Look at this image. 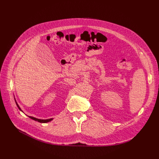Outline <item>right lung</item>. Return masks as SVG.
Instances as JSON below:
<instances>
[{
	"instance_id": "obj_1",
	"label": "right lung",
	"mask_w": 159,
	"mask_h": 159,
	"mask_svg": "<svg viewBox=\"0 0 159 159\" xmlns=\"http://www.w3.org/2000/svg\"><path fill=\"white\" fill-rule=\"evenodd\" d=\"M15 102H16V106H17L19 109L22 112H23V111H22V110L20 109V106H19V104H17V102H16V100H15ZM28 116V117H30V119H33V120H35V121H37V122H40V123H46V122L52 121V120H53L52 118V119H37V118H35V117H33V116Z\"/></svg>"
}]
</instances>
